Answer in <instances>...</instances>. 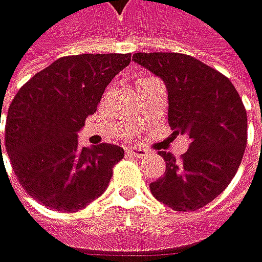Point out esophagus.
Returning a JSON list of instances; mask_svg holds the SVG:
<instances>
[{
	"label": "esophagus",
	"mask_w": 262,
	"mask_h": 262,
	"mask_svg": "<svg viewBox=\"0 0 262 262\" xmlns=\"http://www.w3.org/2000/svg\"><path fill=\"white\" fill-rule=\"evenodd\" d=\"M125 150H126L128 155L136 157V158H144L147 155V150L146 149H141V147H126Z\"/></svg>",
	"instance_id": "esophagus-1"
}]
</instances>
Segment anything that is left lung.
<instances>
[{
  "label": "left lung",
  "instance_id": "8db88e82",
  "mask_svg": "<svg viewBox=\"0 0 262 262\" xmlns=\"http://www.w3.org/2000/svg\"><path fill=\"white\" fill-rule=\"evenodd\" d=\"M168 91V123L188 134V152L176 159L159 150L165 173L150 192L176 212L198 210L233 180L248 143V115L231 80L194 56L174 52L134 53Z\"/></svg>",
  "mask_w": 262,
  "mask_h": 262
}]
</instances>
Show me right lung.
<instances>
[{
  "instance_id": "right-lung-1",
  "label": "right lung",
  "mask_w": 262,
  "mask_h": 262,
  "mask_svg": "<svg viewBox=\"0 0 262 262\" xmlns=\"http://www.w3.org/2000/svg\"><path fill=\"white\" fill-rule=\"evenodd\" d=\"M129 62V53L62 56L14 95L6 119V150L22 188L43 206L77 212L105 191L123 149L107 143L80 147L77 131Z\"/></svg>"
}]
</instances>
